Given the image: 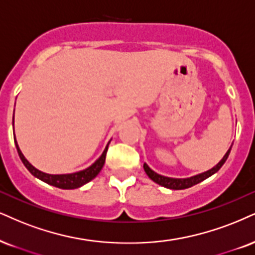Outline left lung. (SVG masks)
Instances as JSON below:
<instances>
[{
    "label": "left lung",
    "instance_id": "left-lung-1",
    "mask_svg": "<svg viewBox=\"0 0 255 255\" xmlns=\"http://www.w3.org/2000/svg\"><path fill=\"white\" fill-rule=\"evenodd\" d=\"M232 145H233V144H232ZM231 149H232V146L229 147L228 151L226 152L224 158H222L221 161H220L218 164L214 166V168L209 169V170L204 171V172H202V174L191 176V177H188V178H171V177H166V176H162V175L157 174V172H155L153 170H151L146 163H144L143 168H144V170H145L146 175L149 176V177L151 178L153 182H156L157 184L162 185V187L169 188V189H174V190L187 189V188L193 187V185L200 183V182H202L206 180V178H208L212 175H214L215 172H218L220 170V168H221V166L225 164V162L227 161L229 152H231Z\"/></svg>",
    "mask_w": 255,
    "mask_h": 255
}]
</instances>
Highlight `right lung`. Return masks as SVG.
<instances>
[{"mask_svg":"<svg viewBox=\"0 0 255 255\" xmlns=\"http://www.w3.org/2000/svg\"><path fill=\"white\" fill-rule=\"evenodd\" d=\"M12 125H14V122H12ZM14 140H15V146H16L18 156H20L22 163H23L24 166L29 170L30 174L35 176V177L39 178V180L46 182L47 184L54 185V187L60 188V189H75V188H79L81 185L89 183L90 181H92L93 178L99 174L100 170H102L104 163H105L106 152H108V147H109V144H108L105 147V150L103 151L102 156H100L92 165L89 166V168L84 169V170L73 172V174L52 175V174H46V172L37 170L35 166L31 165L30 163L26 159V157L23 156V153L21 152L15 136H14Z\"/></svg>","mask_w":255,"mask_h":255,"instance_id":"right-lung-1","label":"right lung"}]
</instances>
